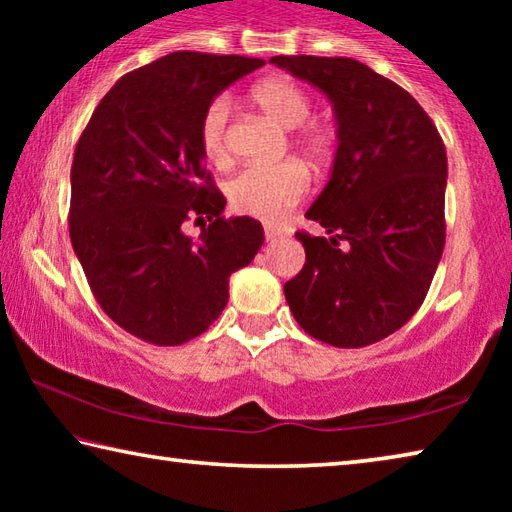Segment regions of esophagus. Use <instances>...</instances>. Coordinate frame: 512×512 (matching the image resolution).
Listing matches in <instances>:
<instances>
[{
    "label": "esophagus",
    "mask_w": 512,
    "mask_h": 512,
    "mask_svg": "<svg viewBox=\"0 0 512 512\" xmlns=\"http://www.w3.org/2000/svg\"><path fill=\"white\" fill-rule=\"evenodd\" d=\"M284 235V232L280 230V228H273V225H266L264 228V237H266V241H277Z\"/></svg>",
    "instance_id": "34e87169"
}]
</instances>
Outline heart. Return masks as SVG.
Instances as JSON below:
<instances>
[{
  "mask_svg": "<svg viewBox=\"0 0 512 512\" xmlns=\"http://www.w3.org/2000/svg\"><path fill=\"white\" fill-rule=\"evenodd\" d=\"M250 101L275 124L291 131V144L314 169H325L334 160L339 133L329 121L309 119L314 110L309 92L287 76H271L250 90ZM201 151L214 167H228L230 149V101L214 99L201 117ZM309 192V173L298 162L275 167H248L225 187L232 210L253 219L277 223Z\"/></svg>",
  "mask_w": 512,
  "mask_h": 512,
  "instance_id": "1",
  "label": "heart"
}]
</instances>
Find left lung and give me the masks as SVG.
Returning a JSON list of instances; mask_svg holds the SVG:
<instances>
[{"mask_svg": "<svg viewBox=\"0 0 512 512\" xmlns=\"http://www.w3.org/2000/svg\"><path fill=\"white\" fill-rule=\"evenodd\" d=\"M323 90L339 119L332 178L305 214V266L284 284L293 318L334 348H366L427 298L445 248L447 153L409 92L343 56H273Z\"/></svg>", "mask_w": 512, "mask_h": 512, "instance_id": "8db88e82", "label": "left lung"}]
</instances>
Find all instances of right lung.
I'll list each match as a JSON object with an SVG mask.
<instances>
[{
  "instance_id": "add662e5",
  "label": "right lung",
  "mask_w": 512,
  "mask_h": 512,
  "mask_svg": "<svg viewBox=\"0 0 512 512\" xmlns=\"http://www.w3.org/2000/svg\"><path fill=\"white\" fill-rule=\"evenodd\" d=\"M262 65L173 51L121 76L76 142L69 239L101 309L146 343L201 336L264 244L259 221L221 216L198 137L216 94ZM192 218L211 221L198 242L182 232Z\"/></svg>"
}]
</instances>
